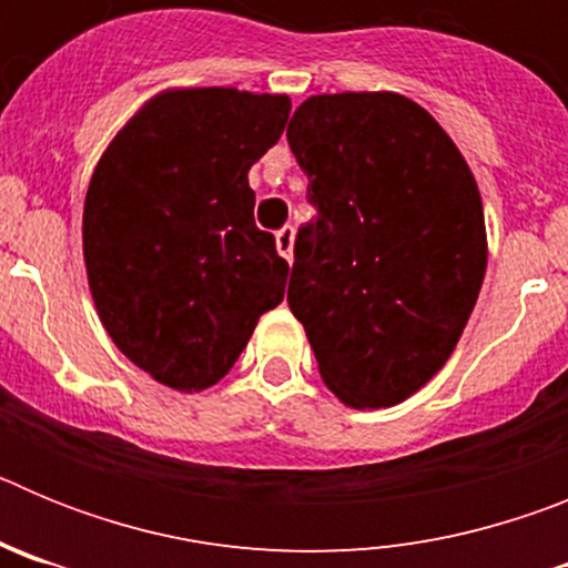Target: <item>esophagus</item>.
I'll return each instance as SVG.
<instances>
[{
    "mask_svg": "<svg viewBox=\"0 0 568 568\" xmlns=\"http://www.w3.org/2000/svg\"><path fill=\"white\" fill-rule=\"evenodd\" d=\"M293 241H295V227L293 224H284V227L275 233V247L287 261H293Z\"/></svg>",
    "mask_w": 568,
    "mask_h": 568,
    "instance_id": "esophagus-1",
    "label": "esophagus"
}]
</instances>
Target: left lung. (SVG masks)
<instances>
[{
	"label": "left lung",
	"mask_w": 568,
	"mask_h": 568,
	"mask_svg": "<svg viewBox=\"0 0 568 568\" xmlns=\"http://www.w3.org/2000/svg\"><path fill=\"white\" fill-rule=\"evenodd\" d=\"M287 142L315 207L295 235L290 310L344 404H400L446 364L478 301V184L444 128L398 93L307 99Z\"/></svg>",
	"instance_id": "8db88e82"
}]
</instances>
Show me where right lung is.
<instances>
[{
  "label": "right lung",
  "mask_w": 568,
  "mask_h": 568,
  "mask_svg": "<svg viewBox=\"0 0 568 568\" xmlns=\"http://www.w3.org/2000/svg\"><path fill=\"white\" fill-rule=\"evenodd\" d=\"M287 115V97L168 90L97 164L82 222L90 293L113 344L159 384L222 381L284 298L290 264L255 227L247 173Z\"/></svg>",
  "instance_id": "add662e5"
}]
</instances>
